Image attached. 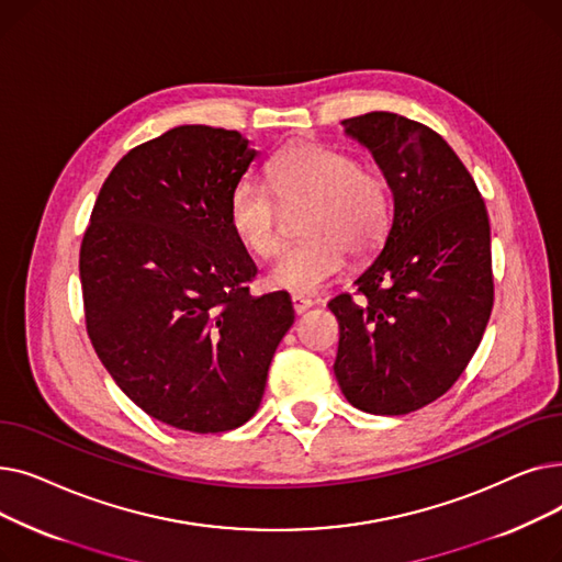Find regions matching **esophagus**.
I'll list each match as a JSON object with an SVG mask.
<instances>
[{
  "mask_svg": "<svg viewBox=\"0 0 562 562\" xmlns=\"http://www.w3.org/2000/svg\"><path fill=\"white\" fill-rule=\"evenodd\" d=\"M312 305H314V301H312V299L296 296V293H293V296H291V307H293V312H296V314H305Z\"/></svg>",
  "mask_w": 562,
  "mask_h": 562,
  "instance_id": "esophagus-1",
  "label": "esophagus"
}]
</instances>
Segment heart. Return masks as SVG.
Wrapping results in <instances>:
<instances>
[{
	"instance_id": "b5f03b06",
	"label": "heart",
	"mask_w": 562,
	"mask_h": 562,
	"mask_svg": "<svg viewBox=\"0 0 562 562\" xmlns=\"http://www.w3.org/2000/svg\"><path fill=\"white\" fill-rule=\"evenodd\" d=\"M271 189L241 177L229 191V227L250 252L269 259L284 241L282 206L310 204L303 218L307 241L289 248L269 271L271 289L314 293L346 266V252L369 257L385 241L394 195L385 172L356 155L323 143H296L269 164Z\"/></svg>"
}]
</instances>
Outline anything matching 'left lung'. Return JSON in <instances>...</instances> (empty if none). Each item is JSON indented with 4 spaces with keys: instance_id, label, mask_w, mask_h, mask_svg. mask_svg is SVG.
Wrapping results in <instances>:
<instances>
[{
    "instance_id": "obj_1",
    "label": "left lung",
    "mask_w": 562,
    "mask_h": 562,
    "mask_svg": "<svg viewBox=\"0 0 562 562\" xmlns=\"http://www.w3.org/2000/svg\"><path fill=\"white\" fill-rule=\"evenodd\" d=\"M344 132L385 172L394 218L380 255L350 293L333 299L339 321L335 375L371 415H407L462 375L494 303L490 218L474 177L430 127L398 113L348 117Z\"/></svg>"
}]
</instances>
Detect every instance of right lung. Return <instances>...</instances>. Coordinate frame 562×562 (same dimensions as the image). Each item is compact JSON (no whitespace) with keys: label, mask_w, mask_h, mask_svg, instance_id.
<instances>
[{"label":"right lung","mask_w":562,"mask_h":562,"mask_svg":"<svg viewBox=\"0 0 562 562\" xmlns=\"http://www.w3.org/2000/svg\"><path fill=\"white\" fill-rule=\"evenodd\" d=\"M255 157L234 130H168L115 164L83 234L88 337L115 385L172 428L244 426L293 326L286 293L250 296L257 266L227 218Z\"/></svg>","instance_id":"obj_1"}]
</instances>
